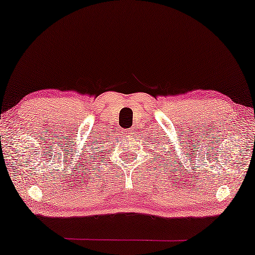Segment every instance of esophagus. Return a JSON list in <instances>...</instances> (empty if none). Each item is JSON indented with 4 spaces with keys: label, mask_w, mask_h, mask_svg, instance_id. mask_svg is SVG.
Listing matches in <instances>:
<instances>
[{
    "label": "esophagus",
    "mask_w": 255,
    "mask_h": 255,
    "mask_svg": "<svg viewBox=\"0 0 255 255\" xmlns=\"http://www.w3.org/2000/svg\"><path fill=\"white\" fill-rule=\"evenodd\" d=\"M127 132H128V134H131V131H130V130H127Z\"/></svg>",
    "instance_id": "esophagus-1"
}]
</instances>
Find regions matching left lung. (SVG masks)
I'll return each instance as SVG.
<instances>
[{
	"label": "left lung",
	"instance_id": "8db88e82",
	"mask_svg": "<svg viewBox=\"0 0 255 255\" xmlns=\"http://www.w3.org/2000/svg\"><path fill=\"white\" fill-rule=\"evenodd\" d=\"M164 152H165V151H164Z\"/></svg>",
	"mask_w": 255,
	"mask_h": 255
}]
</instances>
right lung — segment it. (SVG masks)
<instances>
[{"mask_svg": "<svg viewBox=\"0 0 255 255\" xmlns=\"http://www.w3.org/2000/svg\"><path fill=\"white\" fill-rule=\"evenodd\" d=\"M103 136H102V137H98V136H95V138H93V142H91L92 143V144H95V143L96 142H103V143H99V145H98V149H100V148H104V144H105V141H103ZM97 144H98V143H97ZM92 148H93V146H92ZM97 151H98V150H97ZM85 152H88V158H89V157H90V155H91V153H90V151H85ZM82 159V158H81Z\"/></svg>", "mask_w": 255, "mask_h": 255, "instance_id": "right-lung-1", "label": "right lung"}]
</instances>
